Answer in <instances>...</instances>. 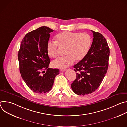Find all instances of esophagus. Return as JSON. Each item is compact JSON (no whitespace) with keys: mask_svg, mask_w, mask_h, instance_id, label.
Segmentation results:
<instances>
[{"mask_svg":"<svg viewBox=\"0 0 127 127\" xmlns=\"http://www.w3.org/2000/svg\"><path fill=\"white\" fill-rule=\"evenodd\" d=\"M66 70V69H60V71L61 72H64V71H65Z\"/></svg>","mask_w":127,"mask_h":127,"instance_id":"34e87169","label":"esophagus"}]
</instances>
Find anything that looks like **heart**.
<instances>
[{
	"mask_svg": "<svg viewBox=\"0 0 127 127\" xmlns=\"http://www.w3.org/2000/svg\"><path fill=\"white\" fill-rule=\"evenodd\" d=\"M56 41H49L47 51L49 57L55 58L58 54L59 47H66L65 57H60L52 62L53 67L65 68L73 64L75 60L79 61L87 54L91 46L90 35L85 32H63L56 35Z\"/></svg>",
	"mask_w": 127,
	"mask_h": 127,
	"instance_id": "obj_1",
	"label": "heart"
}]
</instances>
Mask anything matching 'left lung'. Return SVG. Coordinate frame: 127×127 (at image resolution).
Instances as JSON below:
<instances>
[{
	"label": "left lung",
	"mask_w": 127,
	"mask_h": 127,
	"mask_svg": "<svg viewBox=\"0 0 127 127\" xmlns=\"http://www.w3.org/2000/svg\"><path fill=\"white\" fill-rule=\"evenodd\" d=\"M92 31L94 38L87 54L74 66L76 78L71 88L79 95L91 94L98 88L108 66L110 48L107 43L102 34Z\"/></svg>",
	"instance_id": "obj_1"
}]
</instances>
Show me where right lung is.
Listing matches in <instances>:
<instances>
[{
  "label": "right lung",
  "mask_w": 127,
  "mask_h": 127,
  "mask_svg": "<svg viewBox=\"0 0 127 127\" xmlns=\"http://www.w3.org/2000/svg\"><path fill=\"white\" fill-rule=\"evenodd\" d=\"M53 30L43 26L26 34L18 53L20 71L27 86L38 94L51 89L58 69L48 68L50 59L47 51L50 33ZM46 72H45V70Z\"/></svg>",
  "instance_id": "right-lung-1"
}]
</instances>
